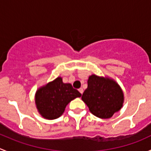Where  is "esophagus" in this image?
<instances>
[{"label": "esophagus", "instance_id": "esophagus-1", "mask_svg": "<svg viewBox=\"0 0 151 151\" xmlns=\"http://www.w3.org/2000/svg\"><path fill=\"white\" fill-rule=\"evenodd\" d=\"M78 91H80V93H81V94L83 93V88H80V89L78 90Z\"/></svg>", "mask_w": 151, "mask_h": 151}]
</instances>
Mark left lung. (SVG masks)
Masks as SVG:
<instances>
[{"mask_svg":"<svg viewBox=\"0 0 151 151\" xmlns=\"http://www.w3.org/2000/svg\"><path fill=\"white\" fill-rule=\"evenodd\" d=\"M82 99L93 115L109 118L121 109L123 102L122 90L113 80L93 74L88 80V88Z\"/></svg>","mask_w":151,"mask_h":151,"instance_id":"left-lung-1","label":"left lung"}]
</instances>
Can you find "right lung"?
<instances>
[{
    "mask_svg": "<svg viewBox=\"0 0 151 151\" xmlns=\"http://www.w3.org/2000/svg\"><path fill=\"white\" fill-rule=\"evenodd\" d=\"M82 94L71 84L63 83L60 77L36 92V104L39 113L49 120L56 119L63 113L66 105Z\"/></svg>",
    "mask_w": 151,
    "mask_h": 151,
    "instance_id": "right-lung-1",
    "label": "right lung"
}]
</instances>
